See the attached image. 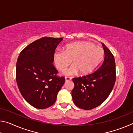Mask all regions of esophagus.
Listing matches in <instances>:
<instances>
[{"mask_svg":"<svg viewBox=\"0 0 133 133\" xmlns=\"http://www.w3.org/2000/svg\"><path fill=\"white\" fill-rule=\"evenodd\" d=\"M71 78L70 77H65V80H66V82H69V81L71 80Z\"/></svg>","mask_w":133,"mask_h":133,"instance_id":"1","label":"esophagus"}]
</instances>
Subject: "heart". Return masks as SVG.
<instances>
[{
	"instance_id": "1",
	"label": "heart",
	"mask_w": 133,
	"mask_h": 133,
	"mask_svg": "<svg viewBox=\"0 0 133 133\" xmlns=\"http://www.w3.org/2000/svg\"><path fill=\"white\" fill-rule=\"evenodd\" d=\"M104 57V51L90 42H79L66 45V49H57L54 53V60L58 70L63 71L71 64L70 68L64 71L66 75L91 73Z\"/></svg>"
}]
</instances>
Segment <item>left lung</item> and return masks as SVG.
<instances>
[{"label": "left lung", "mask_w": 133, "mask_h": 133, "mask_svg": "<svg viewBox=\"0 0 133 133\" xmlns=\"http://www.w3.org/2000/svg\"><path fill=\"white\" fill-rule=\"evenodd\" d=\"M102 45L105 57L100 68L90 75L72 79L75 84L72 98L75 105L80 109L91 110L102 104L115 84V60L105 45Z\"/></svg>", "instance_id": "8db88e82"}]
</instances>
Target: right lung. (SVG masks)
<instances>
[{
	"label": "right lung",
	"instance_id": "right-lung-1",
	"mask_svg": "<svg viewBox=\"0 0 133 133\" xmlns=\"http://www.w3.org/2000/svg\"><path fill=\"white\" fill-rule=\"evenodd\" d=\"M63 38L44 37L22 50L16 63V82L20 92L29 104L44 109L55 103L65 82L57 77L52 64L54 53Z\"/></svg>",
	"mask_w": 133,
	"mask_h": 133
}]
</instances>
